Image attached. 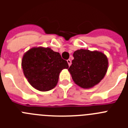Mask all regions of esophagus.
Here are the masks:
<instances>
[{"instance_id": "34e87169", "label": "esophagus", "mask_w": 128, "mask_h": 128, "mask_svg": "<svg viewBox=\"0 0 128 128\" xmlns=\"http://www.w3.org/2000/svg\"><path fill=\"white\" fill-rule=\"evenodd\" d=\"M67 63H68V66H70L71 64H72V62H71V60H70V59H68V60H67Z\"/></svg>"}]
</instances>
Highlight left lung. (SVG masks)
Here are the masks:
<instances>
[{"instance_id":"1","label":"left lung","mask_w":128,"mask_h":128,"mask_svg":"<svg viewBox=\"0 0 128 128\" xmlns=\"http://www.w3.org/2000/svg\"><path fill=\"white\" fill-rule=\"evenodd\" d=\"M68 69L72 80L82 88H91L100 82L108 68L107 56L102 52L87 49L77 50Z\"/></svg>"}]
</instances>
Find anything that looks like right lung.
I'll use <instances>...</instances> for the list:
<instances>
[{"label": "right lung", "instance_id": "add662e5", "mask_svg": "<svg viewBox=\"0 0 128 128\" xmlns=\"http://www.w3.org/2000/svg\"><path fill=\"white\" fill-rule=\"evenodd\" d=\"M22 67L29 84L39 91L46 92L56 86L60 73L68 65L59 52L49 47H38L24 54Z\"/></svg>", "mask_w": 128, "mask_h": 128}]
</instances>
